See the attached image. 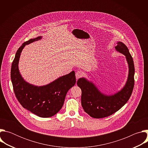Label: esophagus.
<instances>
[{"label":"esophagus","mask_w":148,"mask_h":148,"mask_svg":"<svg viewBox=\"0 0 148 148\" xmlns=\"http://www.w3.org/2000/svg\"><path fill=\"white\" fill-rule=\"evenodd\" d=\"M84 75V73L82 72V71H77L75 73V77H76V78L77 79H78L81 77H82Z\"/></svg>","instance_id":"obj_1"}]
</instances>
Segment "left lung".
I'll return each mask as SVG.
<instances>
[{"instance_id":"1","label":"left lung","mask_w":148,"mask_h":148,"mask_svg":"<svg viewBox=\"0 0 148 148\" xmlns=\"http://www.w3.org/2000/svg\"><path fill=\"white\" fill-rule=\"evenodd\" d=\"M116 51L123 54L128 65V75L125 86L114 94L102 92L95 84L85 77L78 79L77 84L81 88V105L86 113L94 118L108 116L119 110L129 100L134 87L135 68L133 58L126 46L118 41L115 47Z\"/></svg>"}]
</instances>
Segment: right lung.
Here are the masks:
<instances>
[{"label":"right lung","instance_id":"right-lung-1","mask_svg":"<svg viewBox=\"0 0 148 148\" xmlns=\"http://www.w3.org/2000/svg\"><path fill=\"white\" fill-rule=\"evenodd\" d=\"M42 36L25 42L17 50L11 68V80L15 95L22 107L42 118L56 115L62 107L68 91L76 82L75 72L61 76L45 86H37L26 81L21 75L18 62L26 45L40 40Z\"/></svg>","mask_w":148,"mask_h":148}]
</instances>
